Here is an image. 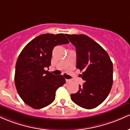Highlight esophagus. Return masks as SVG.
Instances as JSON below:
<instances>
[{
  "mask_svg": "<svg viewBox=\"0 0 130 130\" xmlns=\"http://www.w3.org/2000/svg\"><path fill=\"white\" fill-rule=\"evenodd\" d=\"M66 82L67 84H69V83L71 82V80H69V79H66Z\"/></svg>",
  "mask_w": 130,
  "mask_h": 130,
  "instance_id": "34e87169",
  "label": "esophagus"
}]
</instances>
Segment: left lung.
I'll return each instance as SVG.
<instances>
[{"mask_svg":"<svg viewBox=\"0 0 130 130\" xmlns=\"http://www.w3.org/2000/svg\"><path fill=\"white\" fill-rule=\"evenodd\" d=\"M75 46L77 68L85 81L76 93L71 94L74 103L91 109L101 104L109 95L113 84V64L106 50L84 34H66Z\"/></svg>","mask_w":130,"mask_h":130,"instance_id":"1","label":"left lung"}]
</instances>
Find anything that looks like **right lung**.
Here are the masks:
<instances>
[{
	"label": "right lung",
	"instance_id": "1",
	"mask_svg": "<svg viewBox=\"0 0 130 130\" xmlns=\"http://www.w3.org/2000/svg\"><path fill=\"white\" fill-rule=\"evenodd\" d=\"M69 43L64 34H45L29 42L19 55L14 74L16 88L23 101L33 109L53 103L56 90L66 83L62 75H55L45 68L51 65L53 48Z\"/></svg>",
	"mask_w": 130,
	"mask_h": 130
}]
</instances>
